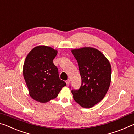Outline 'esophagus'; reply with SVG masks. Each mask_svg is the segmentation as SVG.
Listing matches in <instances>:
<instances>
[{"label": "esophagus", "mask_w": 134, "mask_h": 134, "mask_svg": "<svg viewBox=\"0 0 134 134\" xmlns=\"http://www.w3.org/2000/svg\"><path fill=\"white\" fill-rule=\"evenodd\" d=\"M66 84H67V85H68L69 84H70V80H66Z\"/></svg>", "instance_id": "obj_1"}]
</instances>
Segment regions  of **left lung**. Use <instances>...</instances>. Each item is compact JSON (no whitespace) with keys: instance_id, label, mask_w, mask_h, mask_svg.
<instances>
[{"instance_id":"1","label":"left lung","mask_w":134,"mask_h":134,"mask_svg":"<svg viewBox=\"0 0 134 134\" xmlns=\"http://www.w3.org/2000/svg\"><path fill=\"white\" fill-rule=\"evenodd\" d=\"M78 62L82 83L71 91L74 100L84 108H91L106 96L111 82V68L106 56L93 47L72 49Z\"/></svg>"}]
</instances>
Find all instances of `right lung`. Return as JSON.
<instances>
[{
  "instance_id": "right-lung-1",
  "label": "right lung",
  "mask_w": 134,
  "mask_h": 134,
  "mask_svg": "<svg viewBox=\"0 0 134 134\" xmlns=\"http://www.w3.org/2000/svg\"><path fill=\"white\" fill-rule=\"evenodd\" d=\"M58 50L46 46H38L29 52L24 61L23 75L32 99L45 103L58 96L65 81L59 78L53 59Z\"/></svg>"
}]
</instances>
